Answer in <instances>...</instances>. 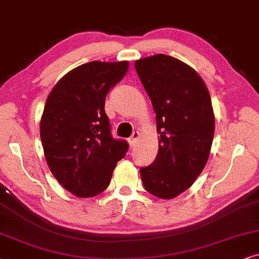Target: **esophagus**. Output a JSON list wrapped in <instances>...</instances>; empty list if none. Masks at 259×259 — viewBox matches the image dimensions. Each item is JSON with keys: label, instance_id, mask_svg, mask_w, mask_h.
<instances>
[{"label": "esophagus", "instance_id": "34e87169", "mask_svg": "<svg viewBox=\"0 0 259 259\" xmlns=\"http://www.w3.org/2000/svg\"><path fill=\"white\" fill-rule=\"evenodd\" d=\"M139 137H140V133L139 132H134L133 133V135L130 136V139H129V143H130V146L132 147H134L136 144V141L139 140Z\"/></svg>", "mask_w": 259, "mask_h": 259}]
</instances>
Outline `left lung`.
<instances>
[{
	"label": "left lung",
	"instance_id": "1",
	"mask_svg": "<svg viewBox=\"0 0 259 259\" xmlns=\"http://www.w3.org/2000/svg\"><path fill=\"white\" fill-rule=\"evenodd\" d=\"M137 74L156 113L158 153L140 169L150 194L173 199L194 184L208 160L214 115L208 90L182 61L156 54L135 61Z\"/></svg>",
	"mask_w": 259,
	"mask_h": 259
}]
</instances>
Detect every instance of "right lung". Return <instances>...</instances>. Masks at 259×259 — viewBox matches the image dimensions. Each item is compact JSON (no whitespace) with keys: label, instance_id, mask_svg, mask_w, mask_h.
<instances>
[{"label":"right lung","instance_id":"right-lung-1","mask_svg":"<svg viewBox=\"0 0 259 259\" xmlns=\"http://www.w3.org/2000/svg\"><path fill=\"white\" fill-rule=\"evenodd\" d=\"M129 63L92 61L68 72L48 96L40 123L45 157L65 189L81 198L105 191L129 144L113 139L105 97Z\"/></svg>","mask_w":259,"mask_h":259}]
</instances>
